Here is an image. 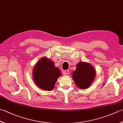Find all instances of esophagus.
Returning <instances> with one entry per match:
<instances>
[{"label":"esophagus","mask_w":123,"mask_h":123,"mask_svg":"<svg viewBox=\"0 0 123 123\" xmlns=\"http://www.w3.org/2000/svg\"><path fill=\"white\" fill-rule=\"evenodd\" d=\"M69 70H65V71H63V74H64V75H68V74H69Z\"/></svg>","instance_id":"1"}]
</instances>
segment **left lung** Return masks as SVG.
I'll use <instances>...</instances> for the list:
<instances>
[{
    "label": "left lung",
    "mask_w": 123,
    "mask_h": 123,
    "mask_svg": "<svg viewBox=\"0 0 123 123\" xmlns=\"http://www.w3.org/2000/svg\"><path fill=\"white\" fill-rule=\"evenodd\" d=\"M95 73V70L91 65L87 62H80L76 65V69L73 72L72 78L78 87L86 89L94 80Z\"/></svg>",
    "instance_id": "obj_1"
}]
</instances>
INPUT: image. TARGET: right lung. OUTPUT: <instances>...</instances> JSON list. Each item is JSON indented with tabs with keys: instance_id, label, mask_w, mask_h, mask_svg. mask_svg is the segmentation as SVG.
Instances as JSON below:
<instances>
[{
	"instance_id": "add662e5",
	"label": "right lung",
	"mask_w": 123,
	"mask_h": 123,
	"mask_svg": "<svg viewBox=\"0 0 123 123\" xmlns=\"http://www.w3.org/2000/svg\"><path fill=\"white\" fill-rule=\"evenodd\" d=\"M61 75L60 69L55 68L53 61L42 58L33 69V79L42 89L51 90L57 79Z\"/></svg>"
}]
</instances>
